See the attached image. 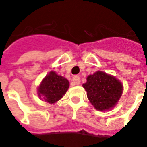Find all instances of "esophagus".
Returning <instances> with one entry per match:
<instances>
[{
    "label": "esophagus",
    "mask_w": 147,
    "mask_h": 147,
    "mask_svg": "<svg viewBox=\"0 0 147 147\" xmlns=\"http://www.w3.org/2000/svg\"><path fill=\"white\" fill-rule=\"evenodd\" d=\"M81 82V78L79 76H74L73 78V84L74 85H79Z\"/></svg>",
    "instance_id": "1"
}]
</instances>
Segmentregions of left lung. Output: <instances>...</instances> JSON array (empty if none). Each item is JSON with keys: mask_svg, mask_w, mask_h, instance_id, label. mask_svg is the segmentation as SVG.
I'll use <instances>...</instances> for the list:
<instances>
[{"mask_svg": "<svg viewBox=\"0 0 147 147\" xmlns=\"http://www.w3.org/2000/svg\"><path fill=\"white\" fill-rule=\"evenodd\" d=\"M82 87L87 92L91 104L99 111L113 109L118 104L123 91V84L119 79L103 71H96L88 75Z\"/></svg>", "mask_w": 147, "mask_h": 147, "instance_id": "obj_1", "label": "left lung"}]
</instances>
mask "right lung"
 Listing matches in <instances>:
<instances>
[{"mask_svg":"<svg viewBox=\"0 0 147 147\" xmlns=\"http://www.w3.org/2000/svg\"><path fill=\"white\" fill-rule=\"evenodd\" d=\"M69 88V82L65 77L51 71L37 88L39 98L49 104H55L64 96Z\"/></svg>","mask_w":147,"mask_h":147,"instance_id":"1","label":"right lung"}]
</instances>
